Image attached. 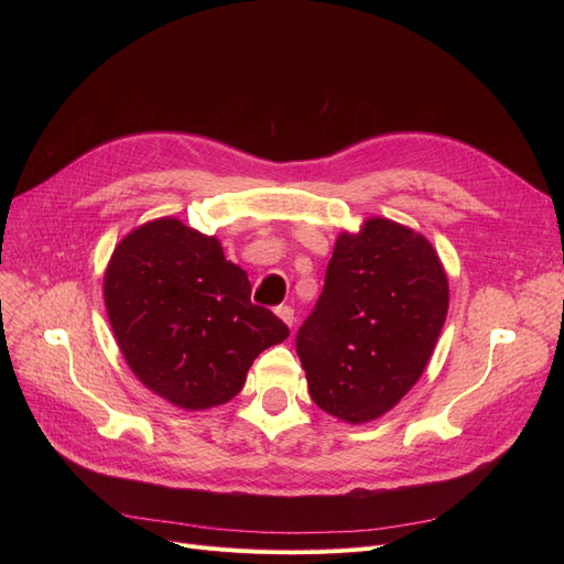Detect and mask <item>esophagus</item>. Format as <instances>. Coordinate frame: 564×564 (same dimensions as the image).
<instances>
[{
  "label": "esophagus",
  "mask_w": 564,
  "mask_h": 564,
  "mask_svg": "<svg viewBox=\"0 0 564 564\" xmlns=\"http://www.w3.org/2000/svg\"><path fill=\"white\" fill-rule=\"evenodd\" d=\"M275 315L286 324V327H294L296 315H294V308H292V305H278V308H275Z\"/></svg>",
  "instance_id": "esophagus-1"
}]
</instances>
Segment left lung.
<instances>
[{
    "instance_id": "left-lung-1",
    "label": "left lung",
    "mask_w": 564,
    "mask_h": 564,
    "mask_svg": "<svg viewBox=\"0 0 564 564\" xmlns=\"http://www.w3.org/2000/svg\"><path fill=\"white\" fill-rule=\"evenodd\" d=\"M447 305V275L419 232L369 218L340 235L296 334L313 402L348 423L386 414L429 365Z\"/></svg>"
}]
</instances>
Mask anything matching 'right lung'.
Here are the masks:
<instances>
[{
	"label": "right lung",
	"mask_w": 564,
	"mask_h": 564,
	"mask_svg": "<svg viewBox=\"0 0 564 564\" xmlns=\"http://www.w3.org/2000/svg\"><path fill=\"white\" fill-rule=\"evenodd\" d=\"M106 308L131 371L181 409H209L242 390L251 362L289 327L251 303L247 272L216 237L158 218L117 245Z\"/></svg>",
	"instance_id": "add662e5"
}]
</instances>
